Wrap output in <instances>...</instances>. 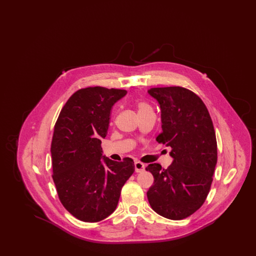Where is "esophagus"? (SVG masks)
<instances>
[{
    "label": "esophagus",
    "instance_id": "esophagus-1",
    "mask_svg": "<svg viewBox=\"0 0 256 256\" xmlns=\"http://www.w3.org/2000/svg\"><path fill=\"white\" fill-rule=\"evenodd\" d=\"M134 167H135V172H141L145 170V164H143L140 161H135Z\"/></svg>",
    "mask_w": 256,
    "mask_h": 256
}]
</instances>
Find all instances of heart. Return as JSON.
<instances>
[{"label": "heart", "mask_w": 256, "mask_h": 256, "mask_svg": "<svg viewBox=\"0 0 256 256\" xmlns=\"http://www.w3.org/2000/svg\"><path fill=\"white\" fill-rule=\"evenodd\" d=\"M137 108H138V112H142V111H145V110H150V106L145 102H137Z\"/></svg>", "instance_id": "obj_1"}]
</instances>
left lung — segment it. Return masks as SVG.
I'll return each mask as SVG.
<instances>
[{
    "mask_svg": "<svg viewBox=\"0 0 256 256\" xmlns=\"http://www.w3.org/2000/svg\"><path fill=\"white\" fill-rule=\"evenodd\" d=\"M158 102L162 132L158 143L172 148V163L162 169L158 163L146 168L154 178L146 192L152 208L167 219L182 220L200 208L206 200L217 164V140L204 102L180 86L150 88Z\"/></svg>",
    "mask_w": 256,
    "mask_h": 256,
    "instance_id": "1",
    "label": "left lung"
}]
</instances>
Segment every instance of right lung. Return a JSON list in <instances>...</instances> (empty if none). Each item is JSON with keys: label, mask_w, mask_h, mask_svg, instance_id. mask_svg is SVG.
Listing matches in <instances>:
<instances>
[{"label": "right lung", "mask_w": 256, "mask_h": 256, "mask_svg": "<svg viewBox=\"0 0 256 256\" xmlns=\"http://www.w3.org/2000/svg\"><path fill=\"white\" fill-rule=\"evenodd\" d=\"M126 90L102 86L74 92L54 124L50 154L52 180L61 204L86 222L106 219L116 209L124 184L134 174V160L102 156L113 104Z\"/></svg>", "instance_id": "add662e5"}]
</instances>
